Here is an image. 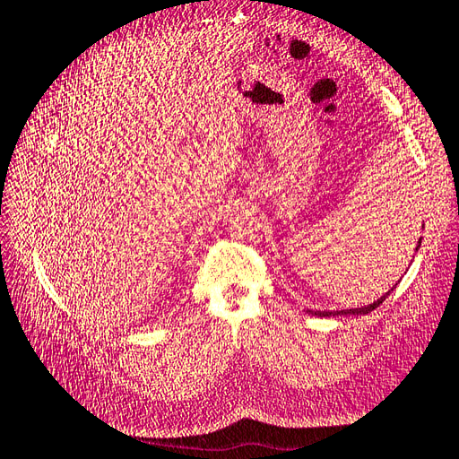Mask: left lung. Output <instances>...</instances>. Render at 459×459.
<instances>
[{"instance_id":"8db88e82","label":"left lung","mask_w":459,"mask_h":459,"mask_svg":"<svg viewBox=\"0 0 459 459\" xmlns=\"http://www.w3.org/2000/svg\"><path fill=\"white\" fill-rule=\"evenodd\" d=\"M418 247H420V240H418ZM418 250V248H416ZM394 290V288H393ZM391 290V291H393ZM391 291H386V294L380 298V299H377L375 304H368V306H363V307H355V309H341V311H309V314H314V316H319V317H331V316H359V314H370V311L373 309H377L380 304H383V301L388 298V294H391Z\"/></svg>"}]
</instances>
